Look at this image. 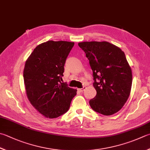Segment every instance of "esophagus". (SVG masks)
I'll list each match as a JSON object with an SVG mask.
<instances>
[{
	"label": "esophagus",
	"mask_w": 150,
	"mask_h": 150,
	"mask_svg": "<svg viewBox=\"0 0 150 150\" xmlns=\"http://www.w3.org/2000/svg\"><path fill=\"white\" fill-rule=\"evenodd\" d=\"M86 86H83L82 88H81V89H78V91H80V92H83L85 89H86Z\"/></svg>",
	"instance_id": "34e87169"
}]
</instances>
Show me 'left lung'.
Returning <instances> with one entry per match:
<instances>
[{
	"mask_svg": "<svg viewBox=\"0 0 150 150\" xmlns=\"http://www.w3.org/2000/svg\"><path fill=\"white\" fill-rule=\"evenodd\" d=\"M78 46L89 61L97 91L90 106L105 115L117 112L127 100L132 86V71L125 53L108 42H83Z\"/></svg>",
	"mask_w": 150,
	"mask_h": 150,
	"instance_id": "left-lung-1",
	"label": "left lung"
}]
</instances>
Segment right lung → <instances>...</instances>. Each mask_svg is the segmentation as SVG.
<instances>
[{"label": "right lung", "mask_w": 150, "mask_h": 150, "mask_svg": "<svg viewBox=\"0 0 150 150\" xmlns=\"http://www.w3.org/2000/svg\"><path fill=\"white\" fill-rule=\"evenodd\" d=\"M74 42L50 40L39 44L27 59L23 70L30 104L47 118L66 113L77 90L62 83L64 66Z\"/></svg>", "instance_id": "add662e5"}]
</instances>
